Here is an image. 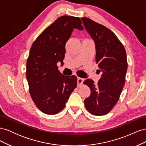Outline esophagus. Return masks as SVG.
<instances>
[{"label":"esophagus","mask_w":146,"mask_h":146,"mask_svg":"<svg viewBox=\"0 0 146 146\" xmlns=\"http://www.w3.org/2000/svg\"><path fill=\"white\" fill-rule=\"evenodd\" d=\"M84 82V78L78 77L77 78V85L78 86H81Z\"/></svg>","instance_id":"obj_1"}]
</instances>
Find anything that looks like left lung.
Returning a JSON list of instances; mask_svg holds the SVG:
<instances>
[{
  "label": "left lung",
  "mask_w": 146,
  "mask_h": 146,
  "mask_svg": "<svg viewBox=\"0 0 146 146\" xmlns=\"http://www.w3.org/2000/svg\"><path fill=\"white\" fill-rule=\"evenodd\" d=\"M83 25L96 46V61L102 72L97 85L91 79L83 83L90 88L91 94L84 101L92 114L108 113L116 104L125 82L127 70L125 48L111 30L92 20L82 17Z\"/></svg>",
  "instance_id": "1"
}]
</instances>
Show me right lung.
I'll list each match as a JSON object with an SVG mask.
<instances>
[{"label": "right lung", "mask_w": 146, "mask_h": 146, "mask_svg": "<svg viewBox=\"0 0 146 146\" xmlns=\"http://www.w3.org/2000/svg\"><path fill=\"white\" fill-rule=\"evenodd\" d=\"M74 29L83 30L79 17L63 16L39 35L31 47L26 77L29 92L37 108L47 114L62 111L77 87L75 76H64L57 63L63 64L66 43Z\"/></svg>", "instance_id": "right-lung-1"}]
</instances>
